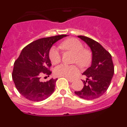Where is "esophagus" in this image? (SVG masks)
<instances>
[{"mask_svg":"<svg viewBox=\"0 0 127 127\" xmlns=\"http://www.w3.org/2000/svg\"><path fill=\"white\" fill-rule=\"evenodd\" d=\"M67 80L69 81V82H72L74 81V79H71V78H67Z\"/></svg>","mask_w":127,"mask_h":127,"instance_id":"obj_1","label":"esophagus"}]
</instances>
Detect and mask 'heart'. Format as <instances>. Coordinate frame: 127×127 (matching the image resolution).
I'll return each mask as SVG.
<instances>
[{
  "label": "heart",
  "instance_id": "obj_1",
  "mask_svg": "<svg viewBox=\"0 0 127 127\" xmlns=\"http://www.w3.org/2000/svg\"><path fill=\"white\" fill-rule=\"evenodd\" d=\"M60 48L74 54L72 62L77 64L81 67H87L90 64L92 58L90 51L85 49L83 44L81 41L76 38H70L60 44ZM49 57L53 64L55 65L61 61V53L60 49L53 46L50 49ZM78 72V68L76 65H68L61 64L55 67L54 73L58 77H72Z\"/></svg>",
  "mask_w": 127,
  "mask_h": 127
}]
</instances>
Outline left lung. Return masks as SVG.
I'll use <instances>...</instances> for the list:
<instances>
[{
	"label": "left lung",
	"mask_w": 127,
	"mask_h": 127,
	"mask_svg": "<svg viewBox=\"0 0 127 127\" xmlns=\"http://www.w3.org/2000/svg\"><path fill=\"white\" fill-rule=\"evenodd\" d=\"M78 37L85 41L92 52V65L84 72L86 81H83L84 86L80 91L74 92L80 98L94 100L103 95L109 86L114 69L111 54L100 44L94 39L83 35Z\"/></svg>",
	"instance_id": "left-lung-1"
}]
</instances>
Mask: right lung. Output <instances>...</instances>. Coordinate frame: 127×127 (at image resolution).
Listing matches in <instances>:
<instances>
[{
    "instance_id": "obj_1",
    "label": "right lung",
    "mask_w": 127,
    "mask_h": 127,
    "mask_svg": "<svg viewBox=\"0 0 127 127\" xmlns=\"http://www.w3.org/2000/svg\"><path fill=\"white\" fill-rule=\"evenodd\" d=\"M59 35L41 38L26 46L14 64L12 77L16 88L27 99L40 102L53 93L57 79L40 81L43 74L50 76L51 66L49 53L54 43L65 37Z\"/></svg>"
}]
</instances>
